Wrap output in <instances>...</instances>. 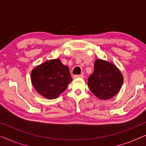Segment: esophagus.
<instances>
[{
  "mask_svg": "<svg viewBox=\"0 0 146 146\" xmlns=\"http://www.w3.org/2000/svg\"><path fill=\"white\" fill-rule=\"evenodd\" d=\"M84 75L80 74V75H74V78H83Z\"/></svg>",
  "mask_w": 146,
  "mask_h": 146,
  "instance_id": "1",
  "label": "esophagus"
}]
</instances>
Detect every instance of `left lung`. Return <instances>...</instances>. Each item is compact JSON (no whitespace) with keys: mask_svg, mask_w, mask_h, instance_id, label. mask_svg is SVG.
<instances>
[{"mask_svg":"<svg viewBox=\"0 0 146 146\" xmlns=\"http://www.w3.org/2000/svg\"><path fill=\"white\" fill-rule=\"evenodd\" d=\"M123 82L122 74L116 66L98 58L94 62V70L88 78V86L98 98L107 100L119 92Z\"/></svg>","mask_w":146,"mask_h":146,"instance_id":"1","label":"left lung"}]
</instances>
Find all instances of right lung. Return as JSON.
<instances>
[{
    "label": "right lung",
    "instance_id": "right-lung-1",
    "mask_svg": "<svg viewBox=\"0 0 146 146\" xmlns=\"http://www.w3.org/2000/svg\"><path fill=\"white\" fill-rule=\"evenodd\" d=\"M31 78L36 91L48 100L57 98L72 81L68 67L58 58L49 60L34 68Z\"/></svg>",
    "mask_w": 146,
    "mask_h": 146
}]
</instances>
